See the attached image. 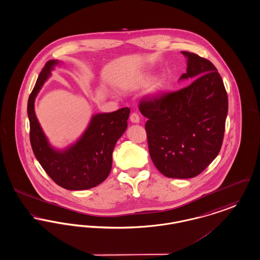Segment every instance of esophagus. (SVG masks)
Returning <instances> with one entry per match:
<instances>
[{"label": "esophagus", "mask_w": 260, "mask_h": 260, "mask_svg": "<svg viewBox=\"0 0 260 260\" xmlns=\"http://www.w3.org/2000/svg\"><path fill=\"white\" fill-rule=\"evenodd\" d=\"M129 120L133 123H138L139 122V116H138L137 113H133L129 117Z\"/></svg>", "instance_id": "esophagus-1"}]
</instances>
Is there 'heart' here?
Segmentation results:
<instances>
[{"mask_svg": "<svg viewBox=\"0 0 260 260\" xmlns=\"http://www.w3.org/2000/svg\"><path fill=\"white\" fill-rule=\"evenodd\" d=\"M150 76H143V77H139L138 80L136 82H134L129 87L131 88H141L143 86H145L149 81H150ZM163 87V79L158 77V78H155L151 82L150 84V87H149V93L150 94H156L158 92L160 91Z\"/></svg>", "mask_w": 260, "mask_h": 260, "instance_id": "heart-1", "label": "heart"}]
</instances>
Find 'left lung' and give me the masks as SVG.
<instances>
[{
  "label": "left lung",
  "mask_w": 260,
  "mask_h": 260,
  "mask_svg": "<svg viewBox=\"0 0 260 260\" xmlns=\"http://www.w3.org/2000/svg\"><path fill=\"white\" fill-rule=\"evenodd\" d=\"M182 53L187 68L180 80H194L181 90L142 100L139 111L148 119L145 129L155 167L168 178L190 179L219 154L228 95L211 61Z\"/></svg>",
  "instance_id": "obj_1"
}]
</instances>
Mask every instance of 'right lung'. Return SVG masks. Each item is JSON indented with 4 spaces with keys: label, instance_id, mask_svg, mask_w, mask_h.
Wrapping results in <instances>:
<instances>
[{
    "label": "right lung",
    "instance_id": "1",
    "mask_svg": "<svg viewBox=\"0 0 260 260\" xmlns=\"http://www.w3.org/2000/svg\"><path fill=\"white\" fill-rule=\"evenodd\" d=\"M58 60L47 61L36 80L27 103L33 153L48 176L69 190L94 187L107 179L112 169L114 147L127 127L129 108L92 116L88 126L75 143L64 149L54 148L46 138L34 111L37 94L51 77Z\"/></svg>",
    "mask_w": 260,
    "mask_h": 260
}]
</instances>
